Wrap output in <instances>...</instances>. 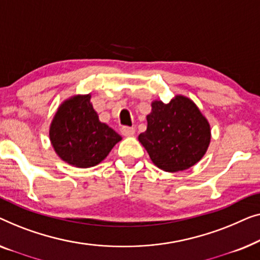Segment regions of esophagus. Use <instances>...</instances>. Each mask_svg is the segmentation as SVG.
<instances>
[{
    "label": "esophagus",
    "mask_w": 260,
    "mask_h": 260,
    "mask_svg": "<svg viewBox=\"0 0 260 260\" xmlns=\"http://www.w3.org/2000/svg\"><path fill=\"white\" fill-rule=\"evenodd\" d=\"M121 133L125 137H133L135 134V128L134 127H128V126H123L121 127Z\"/></svg>",
    "instance_id": "1"
}]
</instances>
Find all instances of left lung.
Segmentation results:
<instances>
[{
	"mask_svg": "<svg viewBox=\"0 0 260 260\" xmlns=\"http://www.w3.org/2000/svg\"><path fill=\"white\" fill-rule=\"evenodd\" d=\"M138 139L160 170L185 171L206 153L211 140L210 123L191 99L177 95L168 104L152 102L147 129Z\"/></svg>",
	"mask_w": 260,
	"mask_h": 260,
	"instance_id": "1",
	"label": "left lung"
}]
</instances>
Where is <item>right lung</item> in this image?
<instances>
[{"instance_id":"add662e5","label":"right lung","mask_w":260,"mask_h":260,"mask_svg":"<svg viewBox=\"0 0 260 260\" xmlns=\"http://www.w3.org/2000/svg\"><path fill=\"white\" fill-rule=\"evenodd\" d=\"M49 139L63 161L88 168L100 164L121 137L99 120L87 94L62 102L50 123Z\"/></svg>"}]
</instances>
